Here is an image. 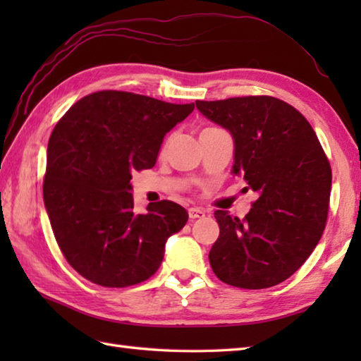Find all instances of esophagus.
<instances>
[{"mask_svg": "<svg viewBox=\"0 0 361 361\" xmlns=\"http://www.w3.org/2000/svg\"><path fill=\"white\" fill-rule=\"evenodd\" d=\"M189 217L190 219H202V217H204V211L203 209H200V208H190L189 209Z\"/></svg>", "mask_w": 361, "mask_h": 361, "instance_id": "obj_1", "label": "esophagus"}]
</instances>
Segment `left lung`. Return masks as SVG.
Segmentation results:
<instances>
[{
    "label": "left lung",
    "mask_w": 361,
    "mask_h": 361,
    "mask_svg": "<svg viewBox=\"0 0 361 361\" xmlns=\"http://www.w3.org/2000/svg\"><path fill=\"white\" fill-rule=\"evenodd\" d=\"M234 141L231 173L257 194L245 219L216 211L209 264L220 281L259 290L288 279L323 235L332 169L309 121L271 96L197 101Z\"/></svg>",
    "instance_id": "obj_1"
}]
</instances>
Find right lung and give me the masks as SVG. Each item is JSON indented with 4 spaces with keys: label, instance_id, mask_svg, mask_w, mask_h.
I'll return each mask as SVG.
<instances>
[{
    "label": "right lung",
    "instance_id": "add662e5",
    "mask_svg": "<svg viewBox=\"0 0 361 361\" xmlns=\"http://www.w3.org/2000/svg\"><path fill=\"white\" fill-rule=\"evenodd\" d=\"M194 111L126 91H97L74 104L48 142L43 200L65 259L104 287L155 274L166 242L186 225L173 202L133 212L132 173L155 166L166 133Z\"/></svg>",
    "mask_w": 361,
    "mask_h": 361
}]
</instances>
